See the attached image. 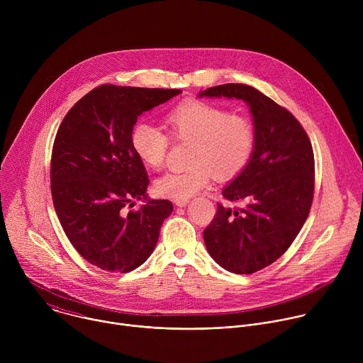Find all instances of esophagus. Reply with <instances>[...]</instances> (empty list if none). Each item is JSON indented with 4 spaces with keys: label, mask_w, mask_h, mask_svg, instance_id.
Listing matches in <instances>:
<instances>
[{
    "label": "esophagus",
    "mask_w": 363,
    "mask_h": 363,
    "mask_svg": "<svg viewBox=\"0 0 363 363\" xmlns=\"http://www.w3.org/2000/svg\"><path fill=\"white\" fill-rule=\"evenodd\" d=\"M174 202H175L177 206H186V203L189 202V199H188V198H177Z\"/></svg>",
    "instance_id": "esophagus-1"
}]
</instances>
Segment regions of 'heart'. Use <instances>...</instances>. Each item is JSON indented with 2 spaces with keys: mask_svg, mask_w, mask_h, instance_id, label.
Instances as JSON below:
<instances>
[{
  "mask_svg": "<svg viewBox=\"0 0 363 363\" xmlns=\"http://www.w3.org/2000/svg\"><path fill=\"white\" fill-rule=\"evenodd\" d=\"M172 136L194 145L188 171H171L153 184L158 195L189 198L211 181L213 172L223 179L240 174L255 147L252 123L208 101L189 100L167 115ZM130 142L138 158L152 169H160L169 149V136L160 126L140 121L135 123Z\"/></svg>",
  "mask_w": 363,
  "mask_h": 363,
  "instance_id": "heart-1",
  "label": "heart"
}]
</instances>
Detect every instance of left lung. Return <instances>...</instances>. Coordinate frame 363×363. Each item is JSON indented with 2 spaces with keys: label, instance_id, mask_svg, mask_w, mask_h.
I'll return each mask as SVG.
<instances>
[{
  "label": "left lung",
  "instance_id": "obj_1",
  "mask_svg": "<svg viewBox=\"0 0 363 363\" xmlns=\"http://www.w3.org/2000/svg\"><path fill=\"white\" fill-rule=\"evenodd\" d=\"M244 100L252 116L255 147L247 167L223 189L231 210L218 203L203 230L214 262L227 272L251 274L281 257L301 230L313 201L315 157L298 121L262 91L228 83L199 91L198 97Z\"/></svg>",
  "mask_w": 363,
  "mask_h": 363
}]
</instances>
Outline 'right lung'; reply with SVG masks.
Returning <instances> with one entry per match:
<instances>
[{"instance_id":"add662e5","label":"right lung","mask_w":363,"mask_h":363,"mask_svg":"<svg viewBox=\"0 0 363 363\" xmlns=\"http://www.w3.org/2000/svg\"><path fill=\"white\" fill-rule=\"evenodd\" d=\"M182 93L103 84L65 116L51 153V195L60 224L90 264L116 273L142 266L174 210L150 199L143 162L130 142L138 118ZM135 199L145 203L129 212Z\"/></svg>"}]
</instances>
